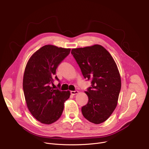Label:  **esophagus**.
Masks as SVG:
<instances>
[{
    "instance_id": "1",
    "label": "esophagus",
    "mask_w": 149,
    "mask_h": 149,
    "mask_svg": "<svg viewBox=\"0 0 149 149\" xmlns=\"http://www.w3.org/2000/svg\"><path fill=\"white\" fill-rule=\"evenodd\" d=\"M78 93V91H71V94L72 95H75L76 94H77Z\"/></svg>"
}]
</instances>
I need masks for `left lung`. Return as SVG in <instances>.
I'll list each match as a JSON object with an SVG mask.
<instances>
[{
    "label": "left lung",
    "mask_w": 149,
    "mask_h": 149,
    "mask_svg": "<svg viewBox=\"0 0 149 149\" xmlns=\"http://www.w3.org/2000/svg\"><path fill=\"white\" fill-rule=\"evenodd\" d=\"M71 54L92 86L85 92L87 104L81 108L83 116L95 124L103 123L117 106L121 78L117 65L109 52L100 45L74 48Z\"/></svg>",
    "instance_id": "8db88e82"
}]
</instances>
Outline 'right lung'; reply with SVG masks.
<instances>
[{"instance_id":"obj_1","label":"right lung","mask_w":149,"mask_h":149,"mask_svg":"<svg viewBox=\"0 0 149 149\" xmlns=\"http://www.w3.org/2000/svg\"><path fill=\"white\" fill-rule=\"evenodd\" d=\"M70 48L46 45L29 58L23 76V87L26 102L32 115L44 124L49 125L61 116L64 102L70 96L69 91L52 87L58 65L70 53ZM58 88L61 84L58 83Z\"/></svg>"}]
</instances>
